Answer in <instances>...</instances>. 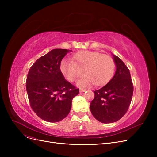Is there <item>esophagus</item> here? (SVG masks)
<instances>
[{"label":"esophagus","mask_w":157,"mask_h":157,"mask_svg":"<svg viewBox=\"0 0 157 157\" xmlns=\"http://www.w3.org/2000/svg\"><path fill=\"white\" fill-rule=\"evenodd\" d=\"M84 91H86V90H85V89H82V88L80 89V92H83Z\"/></svg>","instance_id":"1"}]
</instances>
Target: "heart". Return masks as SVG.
I'll use <instances>...</instances> for the list:
<instances>
[{
  "label": "heart",
  "instance_id": "1",
  "mask_svg": "<svg viewBox=\"0 0 157 157\" xmlns=\"http://www.w3.org/2000/svg\"><path fill=\"white\" fill-rule=\"evenodd\" d=\"M73 59L80 67H86L84 71L86 76L77 82V86L80 87H90L94 84L102 86L111 80L115 72V63L113 59L100 52L80 51L73 56ZM76 64L69 58H64L61 61L60 71L69 81L73 82L78 77V68Z\"/></svg>",
  "mask_w": 157,
  "mask_h": 157
}]
</instances>
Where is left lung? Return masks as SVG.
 <instances>
[{"label":"left lung","instance_id":"left-lung-1","mask_svg":"<svg viewBox=\"0 0 157 157\" xmlns=\"http://www.w3.org/2000/svg\"><path fill=\"white\" fill-rule=\"evenodd\" d=\"M113 56L116 65L115 75L106 85L95 90L90 105L92 115L102 123L117 122L125 115L134 91L129 69L118 57Z\"/></svg>","mask_w":157,"mask_h":157}]
</instances>
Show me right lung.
I'll return each mask as SVG.
<instances>
[{
  "instance_id": "right-lung-1",
  "label": "right lung",
  "mask_w": 157,
  "mask_h": 157,
  "mask_svg": "<svg viewBox=\"0 0 157 157\" xmlns=\"http://www.w3.org/2000/svg\"><path fill=\"white\" fill-rule=\"evenodd\" d=\"M71 50L54 49L40 57L27 74L26 90L30 105L41 119L61 121L68 115L72 99L79 89L66 80L59 65Z\"/></svg>"
}]
</instances>
